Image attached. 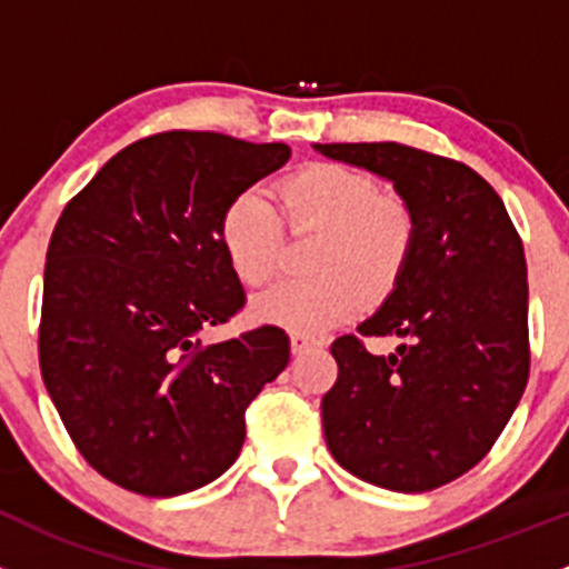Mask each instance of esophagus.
Returning <instances> with one entry per match:
<instances>
[{
    "instance_id": "obj_1",
    "label": "esophagus",
    "mask_w": 569,
    "mask_h": 569,
    "mask_svg": "<svg viewBox=\"0 0 569 569\" xmlns=\"http://www.w3.org/2000/svg\"><path fill=\"white\" fill-rule=\"evenodd\" d=\"M319 345H322V341L311 339V336L291 333V352H295V356H300V352H308L311 347H319Z\"/></svg>"
}]
</instances>
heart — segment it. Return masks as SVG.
I'll list each match as a JSON object with an SVG mask.
<instances>
[{
  "label": "heart",
  "instance_id": "b5f03b06",
  "mask_svg": "<svg viewBox=\"0 0 569 569\" xmlns=\"http://www.w3.org/2000/svg\"><path fill=\"white\" fill-rule=\"evenodd\" d=\"M280 213L295 230H317L306 252L308 274L286 278L256 297L258 319L317 333L352 317L361 295L380 300L395 289L413 247V217L397 197L341 163H308L274 186ZM230 272L263 286L278 269L280 222L258 191H241L217 224Z\"/></svg>",
  "mask_w": 569,
  "mask_h": 569
}]
</instances>
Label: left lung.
Here are the masks:
<instances>
[{
    "mask_svg": "<svg viewBox=\"0 0 569 569\" xmlns=\"http://www.w3.org/2000/svg\"><path fill=\"white\" fill-rule=\"evenodd\" d=\"M330 161L391 180L413 247L361 336H400L372 356L358 336L330 345L339 378L322 397L333 459L391 492H431L492 450L528 383V278L498 191L467 163L395 144H313Z\"/></svg>",
    "mask_w": 569,
    "mask_h": 569,
    "instance_id": "obj_1",
    "label": "left lung"
}]
</instances>
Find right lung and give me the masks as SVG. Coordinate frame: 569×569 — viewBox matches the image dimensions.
Returning <instances> with one entry per match:
<instances>
[{"mask_svg":"<svg viewBox=\"0 0 569 569\" xmlns=\"http://www.w3.org/2000/svg\"><path fill=\"white\" fill-rule=\"evenodd\" d=\"M286 144L169 130L116 152L63 208L43 269L38 358L82 459L147 498L194 492L244 445V411L289 363L274 325L202 345L244 308L217 224Z\"/></svg>","mask_w":569,"mask_h":569,"instance_id":"add662e5","label":"right lung"}]
</instances>
